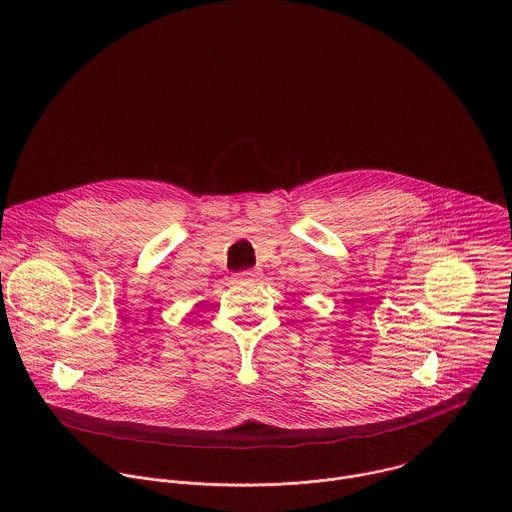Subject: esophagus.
Listing matches in <instances>:
<instances>
[{"label": "esophagus", "instance_id": "34e87169", "mask_svg": "<svg viewBox=\"0 0 512 512\" xmlns=\"http://www.w3.org/2000/svg\"><path fill=\"white\" fill-rule=\"evenodd\" d=\"M259 277H261V273L257 269H247V271H239L233 275L235 281H255Z\"/></svg>", "mask_w": 512, "mask_h": 512}]
</instances>
